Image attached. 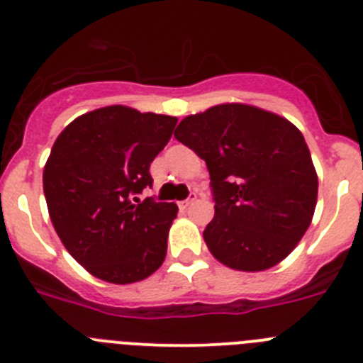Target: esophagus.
Masks as SVG:
<instances>
[{"mask_svg":"<svg viewBox=\"0 0 363 363\" xmlns=\"http://www.w3.org/2000/svg\"><path fill=\"white\" fill-rule=\"evenodd\" d=\"M196 192H194V191H191V192H189V196H187V200H184V201H179V207H182V209H187V207H189V205H191L192 203V201H194V200H196Z\"/></svg>","mask_w":363,"mask_h":363,"instance_id":"obj_1","label":"esophagus"}]
</instances>
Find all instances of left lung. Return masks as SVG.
<instances>
[{
	"mask_svg": "<svg viewBox=\"0 0 363 363\" xmlns=\"http://www.w3.org/2000/svg\"><path fill=\"white\" fill-rule=\"evenodd\" d=\"M174 138L205 160L214 218L203 240L238 271H265L293 251L313 220L318 178L300 130L285 118L225 104L179 121Z\"/></svg>",
	"mask_w": 363,
	"mask_h": 363,
	"instance_id": "left-lung-1",
	"label": "left lung"
}]
</instances>
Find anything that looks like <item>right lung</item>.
Wrapping results in <instances>:
<instances>
[{
    "label": "right lung",
    "mask_w": 363,
    "mask_h": 363,
    "mask_svg": "<svg viewBox=\"0 0 363 363\" xmlns=\"http://www.w3.org/2000/svg\"><path fill=\"white\" fill-rule=\"evenodd\" d=\"M176 118L123 105L76 118L54 142L43 192L57 236L79 265L111 284H133L163 264L176 203L140 200L152 160Z\"/></svg>",
    "instance_id": "add662e5"
}]
</instances>
